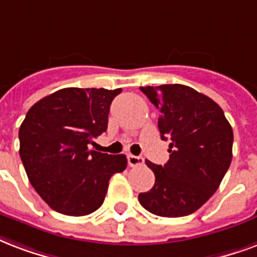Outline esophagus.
Instances as JSON below:
<instances>
[{
	"label": "esophagus",
	"mask_w": 257,
	"mask_h": 257,
	"mask_svg": "<svg viewBox=\"0 0 257 257\" xmlns=\"http://www.w3.org/2000/svg\"><path fill=\"white\" fill-rule=\"evenodd\" d=\"M144 163V159L142 156H135V155H128V164L131 167H136Z\"/></svg>",
	"instance_id": "esophagus-1"
}]
</instances>
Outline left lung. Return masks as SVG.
Returning <instances> with one entry per match:
<instances>
[{
  "mask_svg": "<svg viewBox=\"0 0 257 257\" xmlns=\"http://www.w3.org/2000/svg\"><path fill=\"white\" fill-rule=\"evenodd\" d=\"M140 90L160 110L162 140L171 143L164 166L146 160L155 174V185L139 194V202L160 217L189 215L217 191L228 171L232 126L211 98L189 86L175 83Z\"/></svg>",
  "mask_w": 257,
  "mask_h": 257,
  "instance_id": "left-lung-1",
  "label": "left lung"
}]
</instances>
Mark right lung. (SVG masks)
<instances>
[{"label":"right lung","mask_w":257,"mask_h":257,"mask_svg":"<svg viewBox=\"0 0 257 257\" xmlns=\"http://www.w3.org/2000/svg\"><path fill=\"white\" fill-rule=\"evenodd\" d=\"M121 89L67 87L28 110L20 126V158L44 202L66 215H87L101 206L110 178L126 168L125 155L89 150L106 132L111 101Z\"/></svg>","instance_id":"add662e5"}]
</instances>
